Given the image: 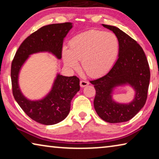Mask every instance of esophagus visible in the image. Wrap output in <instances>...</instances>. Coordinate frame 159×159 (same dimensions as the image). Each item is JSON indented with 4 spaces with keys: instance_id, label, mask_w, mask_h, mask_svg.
<instances>
[{
    "instance_id": "esophagus-1",
    "label": "esophagus",
    "mask_w": 159,
    "mask_h": 159,
    "mask_svg": "<svg viewBox=\"0 0 159 159\" xmlns=\"http://www.w3.org/2000/svg\"><path fill=\"white\" fill-rule=\"evenodd\" d=\"M88 85H89V82L88 80H82L80 81V87H85V86H87Z\"/></svg>"
}]
</instances>
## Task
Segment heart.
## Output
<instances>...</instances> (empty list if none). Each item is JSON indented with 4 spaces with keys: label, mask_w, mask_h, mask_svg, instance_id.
<instances>
[{
    "label": "heart",
    "mask_w": 159,
    "mask_h": 159,
    "mask_svg": "<svg viewBox=\"0 0 159 159\" xmlns=\"http://www.w3.org/2000/svg\"><path fill=\"white\" fill-rule=\"evenodd\" d=\"M120 52L118 36L111 32L89 30L75 36L69 42V50L62 51L64 62L72 69L81 66L91 77L102 76L109 71L117 60Z\"/></svg>",
    "instance_id": "obj_1"
}]
</instances>
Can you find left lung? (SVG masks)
<instances>
[{"instance_id":"8db88e82","label":"left lung","mask_w":159,"mask_h":159,"mask_svg":"<svg viewBox=\"0 0 159 159\" xmlns=\"http://www.w3.org/2000/svg\"><path fill=\"white\" fill-rule=\"evenodd\" d=\"M102 26L118 36L120 52L117 61L108 73L90 81L96 90L94 107L104 121L125 122L133 118L146 103L150 80L149 63L143 49L136 41L116 26ZM125 84L134 88L136 96L130 103H117L112 99V88Z\"/></svg>"}]
</instances>
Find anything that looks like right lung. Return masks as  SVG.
I'll return each instance as SVG.
<instances>
[{"label":"right lung","mask_w":159,"mask_h":159,"mask_svg":"<svg viewBox=\"0 0 159 159\" xmlns=\"http://www.w3.org/2000/svg\"><path fill=\"white\" fill-rule=\"evenodd\" d=\"M71 28L70 22L52 24L40 28L21 43L12 61L13 96L25 114L41 124H56L68 116L71 99L80 90V80L76 76L57 74L49 94L41 100L31 101L22 95L19 88V72L31 54L49 52L61 59L64 39Z\"/></svg>","instance_id":"obj_1"}]
</instances>
